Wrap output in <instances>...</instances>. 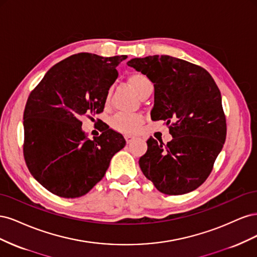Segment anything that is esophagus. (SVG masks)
<instances>
[{"mask_svg": "<svg viewBox=\"0 0 257 257\" xmlns=\"http://www.w3.org/2000/svg\"><path fill=\"white\" fill-rule=\"evenodd\" d=\"M135 137L136 136H134V135H125V136H124V138H125V141H126L127 144H130L132 141H133Z\"/></svg>", "mask_w": 257, "mask_h": 257, "instance_id": "obj_1", "label": "esophagus"}]
</instances>
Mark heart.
Segmentation results:
<instances>
[{
    "instance_id": "obj_1",
    "label": "heart",
    "mask_w": 257,
    "mask_h": 257,
    "mask_svg": "<svg viewBox=\"0 0 257 257\" xmlns=\"http://www.w3.org/2000/svg\"><path fill=\"white\" fill-rule=\"evenodd\" d=\"M128 83L131 87L135 90L138 95L142 94V92L149 85H152L150 79L142 73H135L128 77ZM111 92L108 91L106 100L108 102L110 98ZM144 118L141 114L137 113H127V112H119L113 115L111 119V127L118 132H122V133L131 134L135 132L138 126L143 123Z\"/></svg>"
}]
</instances>
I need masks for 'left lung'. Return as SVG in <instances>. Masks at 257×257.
I'll return each mask as SVG.
<instances>
[{
	"label": "left lung",
	"instance_id": "obj_1",
	"mask_svg": "<svg viewBox=\"0 0 257 257\" xmlns=\"http://www.w3.org/2000/svg\"><path fill=\"white\" fill-rule=\"evenodd\" d=\"M127 65L154 84L153 121L164 120L173 139H148L139 159L146 178L160 192L182 195L210 175L226 138L221 92L205 68L170 56L135 58Z\"/></svg>",
	"mask_w": 257,
	"mask_h": 257
}]
</instances>
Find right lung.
Returning <instances> with one entry per match:
<instances>
[{
	"label": "right lung",
	"instance_id": "right-lung-1",
	"mask_svg": "<svg viewBox=\"0 0 257 257\" xmlns=\"http://www.w3.org/2000/svg\"><path fill=\"white\" fill-rule=\"evenodd\" d=\"M126 58L74 54L52 66L31 92L23 113V155L31 175L54 195L87 194L125 146L123 136L107 125L89 139L79 119L104 110L118 77L115 68Z\"/></svg>",
	"mask_w": 257,
	"mask_h": 257
}]
</instances>
